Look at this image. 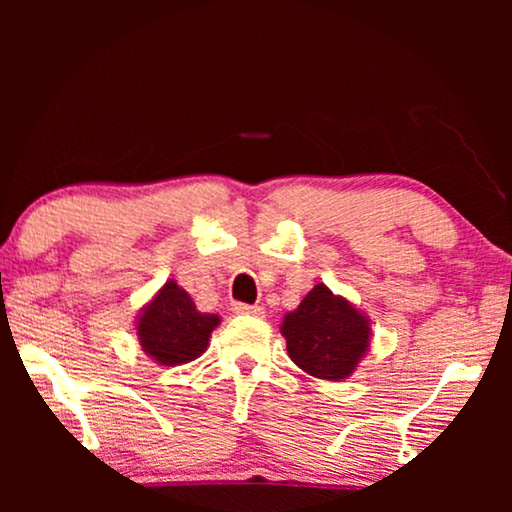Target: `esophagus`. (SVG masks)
<instances>
[{
    "mask_svg": "<svg viewBox=\"0 0 512 512\" xmlns=\"http://www.w3.org/2000/svg\"><path fill=\"white\" fill-rule=\"evenodd\" d=\"M235 314H247V317H263V307L261 305H247V303H235L233 305Z\"/></svg>",
    "mask_w": 512,
    "mask_h": 512,
    "instance_id": "obj_1",
    "label": "esophagus"
}]
</instances>
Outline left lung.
<instances>
[{
    "instance_id": "8db88e82",
    "label": "left lung",
    "mask_w": 512,
    "mask_h": 512,
    "mask_svg": "<svg viewBox=\"0 0 512 512\" xmlns=\"http://www.w3.org/2000/svg\"><path fill=\"white\" fill-rule=\"evenodd\" d=\"M282 333L291 361L321 380H345L370 342L366 317L324 284L314 286L298 310L286 314Z\"/></svg>"
}]
</instances>
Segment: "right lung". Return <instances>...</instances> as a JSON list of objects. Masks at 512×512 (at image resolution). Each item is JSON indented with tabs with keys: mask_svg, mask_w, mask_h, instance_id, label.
<instances>
[{
	"mask_svg": "<svg viewBox=\"0 0 512 512\" xmlns=\"http://www.w3.org/2000/svg\"><path fill=\"white\" fill-rule=\"evenodd\" d=\"M219 326L216 314H202L177 282H167L139 319L137 335L144 352L160 366L188 363L207 349L209 335Z\"/></svg>",
	"mask_w": 512,
	"mask_h": 512,
	"instance_id": "add662e5",
	"label": "right lung"
}]
</instances>
